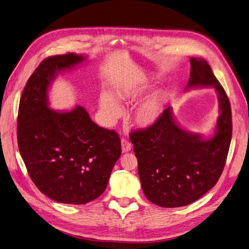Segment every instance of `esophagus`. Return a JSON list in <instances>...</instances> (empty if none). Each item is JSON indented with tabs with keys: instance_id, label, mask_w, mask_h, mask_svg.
Listing matches in <instances>:
<instances>
[{
	"instance_id": "obj_1",
	"label": "esophagus",
	"mask_w": 249,
	"mask_h": 249,
	"mask_svg": "<svg viewBox=\"0 0 249 249\" xmlns=\"http://www.w3.org/2000/svg\"><path fill=\"white\" fill-rule=\"evenodd\" d=\"M121 147H122V151H123L124 153L129 152V151L131 150V148H132L130 142H129L127 139H125V138H123V139L121 140Z\"/></svg>"
}]
</instances>
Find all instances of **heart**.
<instances>
[{
    "instance_id": "b5f03b06",
    "label": "heart",
    "mask_w": 249,
    "mask_h": 249,
    "mask_svg": "<svg viewBox=\"0 0 249 249\" xmlns=\"http://www.w3.org/2000/svg\"><path fill=\"white\" fill-rule=\"evenodd\" d=\"M151 85L149 83H133L126 84L115 90L113 97L108 92H102L99 96V106L109 120L118 119L123 113L121 104H134L148 93ZM164 96L156 92L149 96L137 107L134 113V121L141 128L152 127L160 118L163 112Z\"/></svg>"
}]
</instances>
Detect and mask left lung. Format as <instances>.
Segmentation results:
<instances>
[{
	"label": "left lung",
	"instance_id": "1",
	"mask_svg": "<svg viewBox=\"0 0 249 249\" xmlns=\"http://www.w3.org/2000/svg\"><path fill=\"white\" fill-rule=\"evenodd\" d=\"M191 72L185 90L212 87L217 92L219 115L214 134L182 129L172 107L163 111L150 128L134 131L130 140L138 160V174L149 201L161 207L188 205L218 181L228 154L232 121L227 95L203 58H190Z\"/></svg>",
	"mask_w": 249,
	"mask_h": 249
}]
</instances>
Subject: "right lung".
Here are the masks:
<instances>
[{
    "mask_svg": "<svg viewBox=\"0 0 249 249\" xmlns=\"http://www.w3.org/2000/svg\"><path fill=\"white\" fill-rule=\"evenodd\" d=\"M86 60L68 53L42 61L19 106L17 135L29 175L42 193L66 204H85L100 196L121 155L118 134L95 124L85 108L50 107L49 89L58 74Z\"/></svg>",
    "mask_w": 249,
    "mask_h": 249,
    "instance_id": "1",
    "label": "right lung"
}]
</instances>
